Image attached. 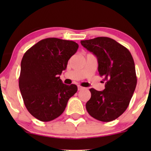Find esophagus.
<instances>
[{"mask_svg": "<svg viewBox=\"0 0 151 151\" xmlns=\"http://www.w3.org/2000/svg\"><path fill=\"white\" fill-rule=\"evenodd\" d=\"M83 89H84V87H82V86L80 85H78V90H79V91H80V90Z\"/></svg>", "mask_w": 151, "mask_h": 151, "instance_id": "obj_1", "label": "esophagus"}]
</instances>
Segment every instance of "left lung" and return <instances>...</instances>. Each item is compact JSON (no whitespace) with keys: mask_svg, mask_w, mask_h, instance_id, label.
Here are the masks:
<instances>
[{"mask_svg":"<svg viewBox=\"0 0 151 151\" xmlns=\"http://www.w3.org/2000/svg\"><path fill=\"white\" fill-rule=\"evenodd\" d=\"M81 44L96 55L100 77L106 81L104 91L89 89L91 96L86 104V110L99 121L115 120L128 108L136 89L137 77L132 55L125 47L106 37L81 40Z\"/></svg>","mask_w":151,"mask_h":151,"instance_id":"obj_1","label":"left lung"}]
</instances>
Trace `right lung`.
I'll return each instance as SVG.
<instances>
[{
	"label": "right lung",
	"mask_w": 151,
	"mask_h": 151,
	"mask_svg": "<svg viewBox=\"0 0 151 151\" xmlns=\"http://www.w3.org/2000/svg\"><path fill=\"white\" fill-rule=\"evenodd\" d=\"M78 47L74 41L50 37L24 54L19 88L26 109L38 120L47 122L60 116L77 91V85L63 84L59 75Z\"/></svg>",
	"instance_id": "1"
}]
</instances>
